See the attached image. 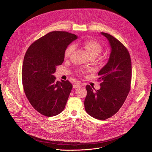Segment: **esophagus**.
Instances as JSON below:
<instances>
[{
  "label": "esophagus",
  "instance_id": "34e87169",
  "mask_svg": "<svg viewBox=\"0 0 152 152\" xmlns=\"http://www.w3.org/2000/svg\"><path fill=\"white\" fill-rule=\"evenodd\" d=\"M80 85L79 83H75L73 85V88H77L80 87Z\"/></svg>",
  "mask_w": 152,
  "mask_h": 152
}]
</instances>
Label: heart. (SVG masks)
Wrapping results in <instances>:
<instances>
[{
	"label": "heart",
	"instance_id": "1",
	"mask_svg": "<svg viewBox=\"0 0 152 152\" xmlns=\"http://www.w3.org/2000/svg\"><path fill=\"white\" fill-rule=\"evenodd\" d=\"M82 47L85 49L86 52L90 57H96L97 56L102 50V46L100 43L94 39H87L82 43ZM74 50V46L69 45L65 50L64 57L69 58ZM87 70L85 68H80L77 70V72L81 75H85L87 72Z\"/></svg>",
	"mask_w": 152,
	"mask_h": 152
}]
</instances>
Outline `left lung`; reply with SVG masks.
<instances>
[{"instance_id":"obj_1","label":"left lung","mask_w":152,"mask_h":152,"mask_svg":"<svg viewBox=\"0 0 152 152\" xmlns=\"http://www.w3.org/2000/svg\"><path fill=\"white\" fill-rule=\"evenodd\" d=\"M110 42L111 52L107 63L99 71L100 90L90 85L84 101L86 112L98 120H106L115 114L131 90L132 63L127 48L111 35L101 32Z\"/></svg>"}]
</instances>
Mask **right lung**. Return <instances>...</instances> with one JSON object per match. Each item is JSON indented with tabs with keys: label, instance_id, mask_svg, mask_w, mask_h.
Instances as JSON below:
<instances>
[{
	"label": "right lung",
	"instance_id": "obj_1",
	"mask_svg": "<svg viewBox=\"0 0 152 152\" xmlns=\"http://www.w3.org/2000/svg\"><path fill=\"white\" fill-rule=\"evenodd\" d=\"M76 38L66 31H52L34 41L25 53L21 70L24 91L43 115H56L66 106L73 85L68 80L56 81L53 74L64 61L65 50Z\"/></svg>",
	"mask_w": 152,
	"mask_h": 152
}]
</instances>
